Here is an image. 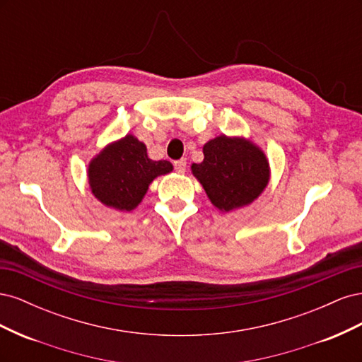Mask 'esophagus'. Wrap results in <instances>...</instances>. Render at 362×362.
<instances>
[{
    "label": "esophagus",
    "mask_w": 362,
    "mask_h": 362,
    "mask_svg": "<svg viewBox=\"0 0 362 362\" xmlns=\"http://www.w3.org/2000/svg\"><path fill=\"white\" fill-rule=\"evenodd\" d=\"M173 166H175V170H177L178 173H184L185 168H187V161H185V158L177 160V161H173Z\"/></svg>",
    "instance_id": "obj_1"
}]
</instances>
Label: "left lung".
Instances as JSON below:
<instances>
[{"instance_id":"1","label":"left lung","mask_w":362,"mask_h":362,"mask_svg":"<svg viewBox=\"0 0 362 362\" xmlns=\"http://www.w3.org/2000/svg\"><path fill=\"white\" fill-rule=\"evenodd\" d=\"M202 151L204 160L192 164V173L221 211L252 204L267 187L269 160L249 139L222 134L208 140Z\"/></svg>"}]
</instances>
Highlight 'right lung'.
Returning a JSON list of instances; mask_svg holds the SVG:
<instances>
[{"mask_svg":"<svg viewBox=\"0 0 362 362\" xmlns=\"http://www.w3.org/2000/svg\"><path fill=\"white\" fill-rule=\"evenodd\" d=\"M173 170L170 161L148 157L146 145L133 134L108 144L87 168L92 194L108 208L131 211L145 198L151 182Z\"/></svg>","mask_w":362,"mask_h":362,"instance_id":"obj_1","label":"right lung"}]
</instances>
